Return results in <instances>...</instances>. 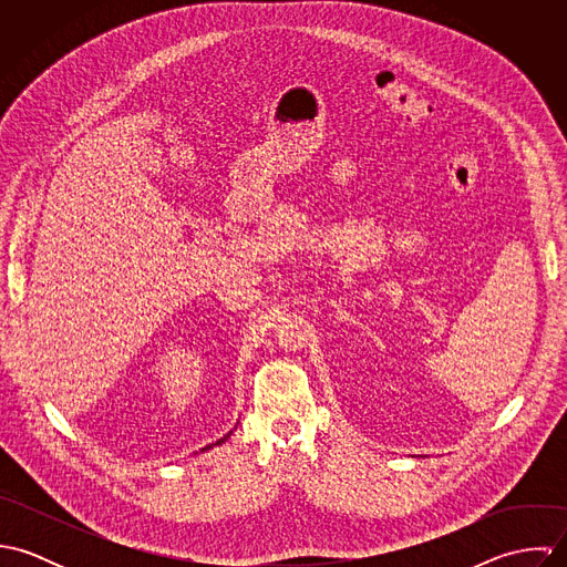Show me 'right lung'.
I'll return each mask as SVG.
<instances>
[{"mask_svg":"<svg viewBox=\"0 0 567 567\" xmlns=\"http://www.w3.org/2000/svg\"><path fill=\"white\" fill-rule=\"evenodd\" d=\"M227 436H229V434H227ZM227 436H223V439H220V441H216V445H218V443H223V441H227ZM212 445H214V443H212ZM212 445H207V447H205V450H209V447H212Z\"/></svg>","mask_w":567,"mask_h":567,"instance_id":"obj_1","label":"right lung"}]
</instances>
